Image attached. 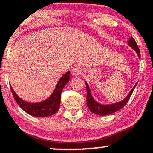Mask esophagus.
Returning a JSON list of instances; mask_svg holds the SVG:
<instances>
[{
    "label": "esophagus",
    "mask_w": 153,
    "mask_h": 153,
    "mask_svg": "<svg viewBox=\"0 0 153 153\" xmlns=\"http://www.w3.org/2000/svg\"><path fill=\"white\" fill-rule=\"evenodd\" d=\"M71 73L72 74V75H74V76H75V75H81V74H82V69H81V67H75L72 70Z\"/></svg>",
    "instance_id": "34e87169"
}]
</instances>
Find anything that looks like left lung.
Masks as SVG:
<instances>
[{
    "mask_svg": "<svg viewBox=\"0 0 153 153\" xmlns=\"http://www.w3.org/2000/svg\"><path fill=\"white\" fill-rule=\"evenodd\" d=\"M128 45L136 51L138 56H139V58L140 59V51H139V48L138 47L137 43L136 42V41H135V39L133 37L129 38V40H128ZM136 84H137V83H136ZM136 84L133 86V88L131 89V91H130L128 95L123 100H122L121 102H117V103L114 104H111V105H101V104H99L98 102H96L94 100V98L92 97L91 91H90L89 85L87 84V83H86V92H87V96H86V104H87L88 108H89V109L92 112V113L100 116H106L111 114L114 113V112L117 111H119L120 109L123 108L124 106L126 105L128 101L129 100L130 97H131L133 90H134L135 87H136Z\"/></svg>",
    "mask_w": 153,
    "mask_h": 153,
    "instance_id": "1",
    "label": "left lung"
}]
</instances>
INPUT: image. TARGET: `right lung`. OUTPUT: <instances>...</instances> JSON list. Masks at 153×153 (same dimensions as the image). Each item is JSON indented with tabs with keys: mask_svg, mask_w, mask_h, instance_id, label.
Instances as JSON below:
<instances>
[{
	"mask_svg": "<svg viewBox=\"0 0 153 153\" xmlns=\"http://www.w3.org/2000/svg\"><path fill=\"white\" fill-rule=\"evenodd\" d=\"M70 72H66L60 78L51 97L45 101L37 103H29L25 102L15 94L12 87H11V91L17 103L27 114L36 117H49L54 114L59 110L60 106L62 91L67 82L70 81Z\"/></svg>",
	"mask_w": 153,
	"mask_h": 153,
	"instance_id": "obj_1",
	"label": "right lung"
}]
</instances>
